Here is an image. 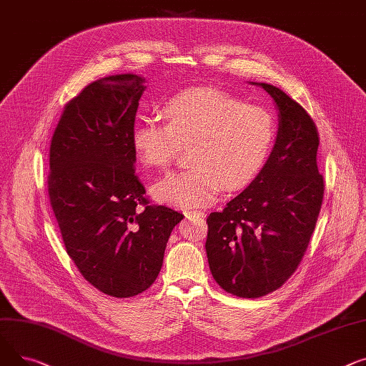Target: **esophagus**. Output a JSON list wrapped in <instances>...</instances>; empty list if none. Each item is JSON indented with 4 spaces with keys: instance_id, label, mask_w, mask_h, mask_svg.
I'll list each match as a JSON object with an SVG mask.
<instances>
[{
    "instance_id": "obj_1",
    "label": "esophagus",
    "mask_w": 366,
    "mask_h": 366,
    "mask_svg": "<svg viewBox=\"0 0 366 366\" xmlns=\"http://www.w3.org/2000/svg\"><path fill=\"white\" fill-rule=\"evenodd\" d=\"M186 216H187V219H193V217L204 219L205 217V212L204 211H198V209H192V211L186 212Z\"/></svg>"
}]
</instances>
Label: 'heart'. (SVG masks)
<instances>
[{
  "label": "heart",
  "instance_id": "b5f03b06",
  "mask_svg": "<svg viewBox=\"0 0 366 366\" xmlns=\"http://www.w3.org/2000/svg\"><path fill=\"white\" fill-rule=\"evenodd\" d=\"M167 124L142 118L132 143L146 168H165L190 146V169L168 174L152 186L159 202L198 208L216 201L222 186L238 190L251 183L272 152L276 125L272 114L248 106L214 89H192L169 97L162 106Z\"/></svg>",
  "mask_w": 366,
  "mask_h": 366
}]
</instances>
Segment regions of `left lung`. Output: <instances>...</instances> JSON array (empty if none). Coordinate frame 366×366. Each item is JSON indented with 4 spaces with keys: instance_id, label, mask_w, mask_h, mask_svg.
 Returning a JSON list of instances; mask_svg holds the SVG:
<instances>
[{
    "instance_id": "obj_1",
    "label": "left lung",
    "mask_w": 366,
    "mask_h": 366,
    "mask_svg": "<svg viewBox=\"0 0 366 366\" xmlns=\"http://www.w3.org/2000/svg\"><path fill=\"white\" fill-rule=\"evenodd\" d=\"M249 84L274 102L276 140L259 176L223 211L209 214L205 242L212 277L242 298L263 297L288 281L309 247L324 198L315 122L274 85Z\"/></svg>"
}]
</instances>
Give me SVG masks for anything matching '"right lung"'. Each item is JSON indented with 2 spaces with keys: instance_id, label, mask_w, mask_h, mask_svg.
Returning a JSON list of instances; mask_svg holds the SVG:
<instances>
[{
  "instance_id": "obj_1",
  "label": "right lung",
  "mask_w": 366,
  "mask_h": 366,
  "mask_svg": "<svg viewBox=\"0 0 366 366\" xmlns=\"http://www.w3.org/2000/svg\"><path fill=\"white\" fill-rule=\"evenodd\" d=\"M146 79H97L64 106L50 146L49 195L66 252L94 288L117 298L146 291L183 214L150 205L132 143Z\"/></svg>"
}]
</instances>
